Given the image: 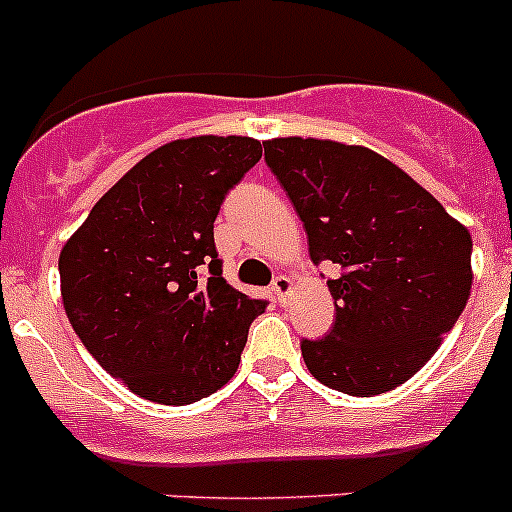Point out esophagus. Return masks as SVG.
<instances>
[{
	"label": "esophagus",
	"mask_w": 512,
	"mask_h": 512,
	"mask_svg": "<svg viewBox=\"0 0 512 512\" xmlns=\"http://www.w3.org/2000/svg\"><path fill=\"white\" fill-rule=\"evenodd\" d=\"M272 292H275L277 302H280V305H285L287 295H290V292H292V280H290V277H287V275H277L275 280H272Z\"/></svg>",
	"instance_id": "obj_1"
}]
</instances>
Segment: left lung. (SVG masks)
Here are the masks:
<instances>
[{"instance_id": "8db88e82", "label": "left lung", "mask_w": 512, "mask_h": 512, "mask_svg": "<svg viewBox=\"0 0 512 512\" xmlns=\"http://www.w3.org/2000/svg\"><path fill=\"white\" fill-rule=\"evenodd\" d=\"M265 162L307 232L327 280L335 325L302 340L312 377L355 398L415 375L458 322L473 285V240L425 187L360 145L277 137Z\"/></svg>"}]
</instances>
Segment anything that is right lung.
<instances>
[{
	"label": "right lung",
	"mask_w": 512,
	"mask_h": 512,
	"mask_svg": "<svg viewBox=\"0 0 512 512\" xmlns=\"http://www.w3.org/2000/svg\"><path fill=\"white\" fill-rule=\"evenodd\" d=\"M260 157L252 137L167 142L64 242V312L89 355L140 398L190 405L237 372L267 302L227 285L212 230L225 195Z\"/></svg>",
	"instance_id": "add662e5"
}]
</instances>
